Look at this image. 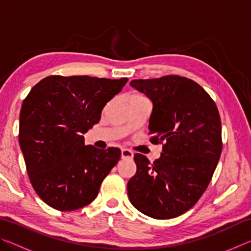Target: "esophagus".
Returning a JSON list of instances; mask_svg holds the SVG:
<instances>
[{
  "label": "esophagus",
  "mask_w": 251,
  "mask_h": 251,
  "mask_svg": "<svg viewBox=\"0 0 251 251\" xmlns=\"http://www.w3.org/2000/svg\"><path fill=\"white\" fill-rule=\"evenodd\" d=\"M121 156H122L123 159H133L134 154H133V151H131L127 150V148H124V150H122Z\"/></svg>",
  "instance_id": "esophagus-1"
}]
</instances>
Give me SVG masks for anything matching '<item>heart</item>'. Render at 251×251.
Wrapping results in <instances>:
<instances>
[{
    "instance_id": "heart-1",
    "label": "heart",
    "mask_w": 251,
    "mask_h": 251,
    "mask_svg": "<svg viewBox=\"0 0 251 251\" xmlns=\"http://www.w3.org/2000/svg\"><path fill=\"white\" fill-rule=\"evenodd\" d=\"M135 96H139V95H135Z\"/></svg>"
}]
</instances>
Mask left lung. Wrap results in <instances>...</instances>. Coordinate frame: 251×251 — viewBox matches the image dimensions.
<instances>
[{
    "label": "left lung",
    "instance_id": "8db88e82",
    "mask_svg": "<svg viewBox=\"0 0 251 251\" xmlns=\"http://www.w3.org/2000/svg\"><path fill=\"white\" fill-rule=\"evenodd\" d=\"M129 85L152 104L151 143H163L151 164L135 154L137 171L127 184L129 201L155 219L189 210L210 182L222 154V122L215 101L196 82L177 75L133 79Z\"/></svg>",
    "mask_w": 251,
    "mask_h": 251
}]
</instances>
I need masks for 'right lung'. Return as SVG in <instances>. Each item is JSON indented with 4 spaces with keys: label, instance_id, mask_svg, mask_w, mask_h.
I'll use <instances>...</instances> for the list:
<instances>
[{
    "label": "right lung",
    "instance_id": "right-lung-1",
    "mask_svg": "<svg viewBox=\"0 0 251 251\" xmlns=\"http://www.w3.org/2000/svg\"><path fill=\"white\" fill-rule=\"evenodd\" d=\"M127 80L49 76L24 100L20 147L33 188L49 206L76 210L97 197L121 151L86 146L84 134L100 122L105 105Z\"/></svg>",
    "mask_w": 251,
    "mask_h": 251
}]
</instances>
